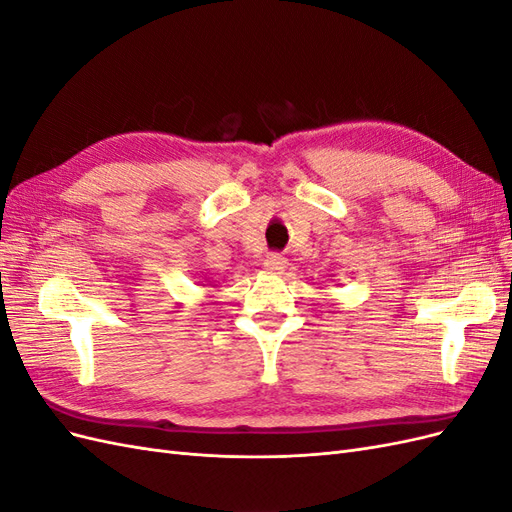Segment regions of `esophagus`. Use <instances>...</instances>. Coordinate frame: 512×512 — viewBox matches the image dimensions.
Masks as SVG:
<instances>
[{
	"instance_id": "esophagus-1",
	"label": "esophagus",
	"mask_w": 512,
	"mask_h": 512,
	"mask_svg": "<svg viewBox=\"0 0 512 512\" xmlns=\"http://www.w3.org/2000/svg\"><path fill=\"white\" fill-rule=\"evenodd\" d=\"M265 269L269 273H284L288 269V258H284L282 254H269L265 260Z\"/></svg>"
}]
</instances>
